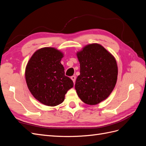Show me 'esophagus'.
Masks as SVG:
<instances>
[{
    "label": "esophagus",
    "instance_id": "obj_1",
    "mask_svg": "<svg viewBox=\"0 0 146 146\" xmlns=\"http://www.w3.org/2000/svg\"><path fill=\"white\" fill-rule=\"evenodd\" d=\"M70 78H71V79H72V80L73 81L74 83H76V76H72L71 77H70Z\"/></svg>",
    "mask_w": 146,
    "mask_h": 146
}]
</instances>
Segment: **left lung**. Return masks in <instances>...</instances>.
I'll return each instance as SVG.
<instances>
[{"mask_svg":"<svg viewBox=\"0 0 146 146\" xmlns=\"http://www.w3.org/2000/svg\"><path fill=\"white\" fill-rule=\"evenodd\" d=\"M80 74L75 85L78 96L88 105L107 99L116 84L118 68L114 56L102 46L92 43L77 52Z\"/></svg>","mask_w":146,"mask_h":146,"instance_id":"8db88e82","label":"left lung"}]
</instances>
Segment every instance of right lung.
<instances>
[{"mask_svg": "<svg viewBox=\"0 0 146 146\" xmlns=\"http://www.w3.org/2000/svg\"><path fill=\"white\" fill-rule=\"evenodd\" d=\"M62 52L55 47H42L31 56L25 70V80L31 94L39 102L55 107L63 102L65 94L74 86L64 75L61 63Z\"/></svg>", "mask_w": 146, "mask_h": 146, "instance_id": "add662e5", "label": "right lung"}]
</instances>
